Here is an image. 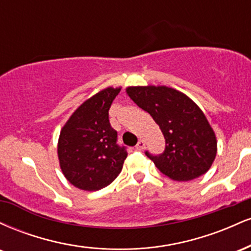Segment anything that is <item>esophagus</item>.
<instances>
[{
  "instance_id": "obj_1",
  "label": "esophagus",
  "mask_w": 251,
  "mask_h": 251,
  "mask_svg": "<svg viewBox=\"0 0 251 251\" xmlns=\"http://www.w3.org/2000/svg\"><path fill=\"white\" fill-rule=\"evenodd\" d=\"M135 148H137V150H140V151H143V150L145 149V142H144V140H139Z\"/></svg>"
}]
</instances>
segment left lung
Listing matches in <instances>:
<instances>
[{
  "instance_id": "left-lung-1",
  "label": "left lung",
  "mask_w": 251,
  "mask_h": 251,
  "mask_svg": "<svg viewBox=\"0 0 251 251\" xmlns=\"http://www.w3.org/2000/svg\"><path fill=\"white\" fill-rule=\"evenodd\" d=\"M126 93L162 129L165 151L159 155L146 152L162 174L188 181L208 172L217 153V139L194 100L166 86H129Z\"/></svg>"
}]
</instances>
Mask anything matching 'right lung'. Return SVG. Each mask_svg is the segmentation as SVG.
Segmentation results:
<instances>
[{
    "label": "right lung",
    "mask_w": 251,
    "mask_h": 251,
    "mask_svg": "<svg viewBox=\"0 0 251 251\" xmlns=\"http://www.w3.org/2000/svg\"><path fill=\"white\" fill-rule=\"evenodd\" d=\"M120 89L106 87L83 101L60 132V168L77 189L97 191L122 172L127 152L117 144V131L108 120V109Z\"/></svg>",
    "instance_id": "obj_1"
}]
</instances>
